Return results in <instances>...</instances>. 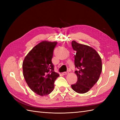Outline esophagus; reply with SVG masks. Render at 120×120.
Segmentation results:
<instances>
[{"label":"esophagus","mask_w":120,"mask_h":120,"mask_svg":"<svg viewBox=\"0 0 120 120\" xmlns=\"http://www.w3.org/2000/svg\"><path fill=\"white\" fill-rule=\"evenodd\" d=\"M68 74V72H65L62 73V74H63V75H67V74Z\"/></svg>","instance_id":"obj_1"}]
</instances>
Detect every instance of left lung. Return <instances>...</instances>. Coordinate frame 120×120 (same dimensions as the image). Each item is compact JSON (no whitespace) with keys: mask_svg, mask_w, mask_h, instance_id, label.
<instances>
[{"mask_svg":"<svg viewBox=\"0 0 120 120\" xmlns=\"http://www.w3.org/2000/svg\"><path fill=\"white\" fill-rule=\"evenodd\" d=\"M73 49L76 52L75 73L77 81L71 86L78 93H85L93 87L99 79L102 70L101 57L96 51L89 46L80 44L75 41L72 42Z\"/></svg>","mask_w":120,"mask_h":120,"instance_id":"obj_1","label":"left lung"}]
</instances>
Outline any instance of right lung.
<instances>
[{"mask_svg":"<svg viewBox=\"0 0 120 120\" xmlns=\"http://www.w3.org/2000/svg\"><path fill=\"white\" fill-rule=\"evenodd\" d=\"M57 42L43 41L32 48L22 63L23 75L28 86L38 95H47L53 91L59 75L54 72L52 59Z\"/></svg>","mask_w":120,"mask_h":120,"instance_id":"obj_1","label":"right lung"}]
</instances>
